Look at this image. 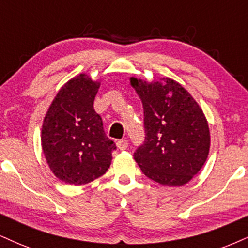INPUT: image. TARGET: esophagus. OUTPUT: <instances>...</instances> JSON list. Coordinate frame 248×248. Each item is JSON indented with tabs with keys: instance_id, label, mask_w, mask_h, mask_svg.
Listing matches in <instances>:
<instances>
[{
	"instance_id": "34e87169",
	"label": "esophagus",
	"mask_w": 248,
	"mask_h": 248,
	"mask_svg": "<svg viewBox=\"0 0 248 248\" xmlns=\"http://www.w3.org/2000/svg\"><path fill=\"white\" fill-rule=\"evenodd\" d=\"M116 145H117V147L121 149V151H125V149L129 147V142H127V140H125V139L118 140Z\"/></svg>"
}]
</instances>
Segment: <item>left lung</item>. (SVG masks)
<instances>
[{"mask_svg":"<svg viewBox=\"0 0 248 248\" xmlns=\"http://www.w3.org/2000/svg\"><path fill=\"white\" fill-rule=\"evenodd\" d=\"M162 80L130 79L142 102L146 134L133 156L148 178L161 185L182 186L208 157L209 127L202 109L179 82Z\"/></svg>","mask_w":248,"mask_h":248,"instance_id":"8db88e82","label":"left lung"}]
</instances>
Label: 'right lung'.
Returning a JSON list of instances; mask_svg holds the SVG:
<instances>
[{"label":"right lung","instance_id":"1","mask_svg":"<svg viewBox=\"0 0 248 248\" xmlns=\"http://www.w3.org/2000/svg\"><path fill=\"white\" fill-rule=\"evenodd\" d=\"M99 87L80 73L61 88L45 116L42 151L54 175L66 184L84 185L105 175L116 151L93 107Z\"/></svg>","mask_w":248,"mask_h":248}]
</instances>
